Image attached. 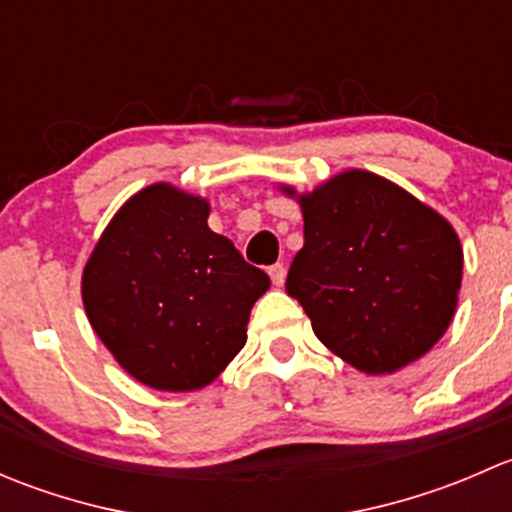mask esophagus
<instances>
[{
  "mask_svg": "<svg viewBox=\"0 0 512 512\" xmlns=\"http://www.w3.org/2000/svg\"><path fill=\"white\" fill-rule=\"evenodd\" d=\"M267 272H270V277H272V285H275V287L285 285V275H287L285 265H280V262H277V265H272Z\"/></svg>",
  "mask_w": 512,
  "mask_h": 512,
  "instance_id": "1",
  "label": "esophagus"
}]
</instances>
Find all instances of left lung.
<instances>
[{"label": "left lung", "mask_w": 512, "mask_h": 512, "mask_svg": "<svg viewBox=\"0 0 512 512\" xmlns=\"http://www.w3.org/2000/svg\"><path fill=\"white\" fill-rule=\"evenodd\" d=\"M304 247L287 294L319 342L364 374H394L446 334L463 280V247L443 215L369 170H344L297 195Z\"/></svg>", "instance_id": "obj_1"}]
</instances>
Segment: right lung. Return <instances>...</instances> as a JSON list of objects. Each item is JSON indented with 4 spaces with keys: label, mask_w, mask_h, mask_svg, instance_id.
Listing matches in <instances>:
<instances>
[{
    "label": "right lung",
    "mask_w": 512,
    "mask_h": 512,
    "mask_svg": "<svg viewBox=\"0 0 512 512\" xmlns=\"http://www.w3.org/2000/svg\"><path fill=\"white\" fill-rule=\"evenodd\" d=\"M208 215L200 195L148 185L118 208L81 275L98 339L151 389L213 384L245 347L252 304L270 289Z\"/></svg>",
    "instance_id": "right-lung-1"
}]
</instances>
